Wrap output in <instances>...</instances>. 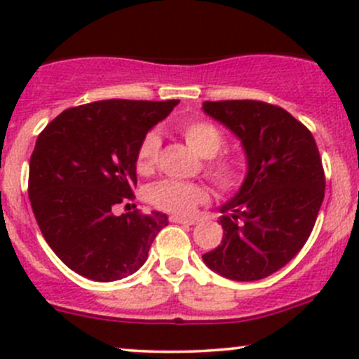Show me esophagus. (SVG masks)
<instances>
[{"label":"esophagus","instance_id":"obj_1","mask_svg":"<svg viewBox=\"0 0 359 359\" xmlns=\"http://www.w3.org/2000/svg\"><path fill=\"white\" fill-rule=\"evenodd\" d=\"M170 220H172L173 224H187V226H193V224H196V220L194 219H189V217H180V215H172L170 217Z\"/></svg>","mask_w":359,"mask_h":359}]
</instances>
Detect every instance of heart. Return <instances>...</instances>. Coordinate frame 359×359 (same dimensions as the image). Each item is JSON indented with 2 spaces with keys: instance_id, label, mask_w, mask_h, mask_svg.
I'll return each instance as SVG.
<instances>
[{
  "instance_id": "heart-1",
  "label": "heart",
  "mask_w": 359,
  "mask_h": 359,
  "mask_svg": "<svg viewBox=\"0 0 359 359\" xmlns=\"http://www.w3.org/2000/svg\"><path fill=\"white\" fill-rule=\"evenodd\" d=\"M179 133L186 140L187 146L194 151L200 158L210 159L208 172L213 179L222 186H233L238 179V166L233 159L217 156L222 149L224 137L217 126L212 123L201 121H186L179 125ZM159 153V137L154 132L147 133L139 144L135 156V166L139 173H149L154 168ZM149 200L158 208L173 213H191L196 205L208 200V191L205 186L196 182H179V180H161L154 184L149 189Z\"/></svg>"
}]
</instances>
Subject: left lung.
I'll use <instances>...</instances> for the list:
<instances>
[{"label":"left lung","mask_w":359,"mask_h":359,"mask_svg":"<svg viewBox=\"0 0 359 359\" xmlns=\"http://www.w3.org/2000/svg\"><path fill=\"white\" fill-rule=\"evenodd\" d=\"M203 112L241 142L247 175L219 206L224 236L203 255L208 269L233 281H257L300 252L325 198L314 137L285 109L259 100L203 102Z\"/></svg>","instance_id":"1"}]
</instances>
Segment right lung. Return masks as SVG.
<instances>
[{
    "instance_id": "add662e5",
    "label": "right lung",
    "mask_w": 359,
    "mask_h": 359,
    "mask_svg": "<svg viewBox=\"0 0 359 359\" xmlns=\"http://www.w3.org/2000/svg\"><path fill=\"white\" fill-rule=\"evenodd\" d=\"M177 104L100 100L60 112L39 133L29 161V200L46 243L69 269L107 283L144 266L168 217L114 215L112 208L133 198L140 140Z\"/></svg>"
}]
</instances>
